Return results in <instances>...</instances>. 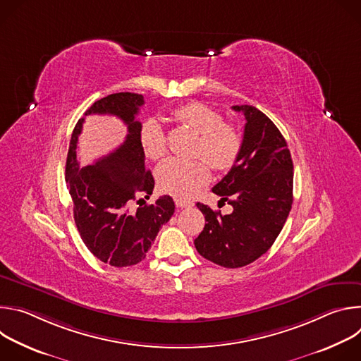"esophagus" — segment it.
I'll return each mask as SVG.
<instances>
[{"label": "esophagus", "instance_id": "34e87169", "mask_svg": "<svg viewBox=\"0 0 361 361\" xmlns=\"http://www.w3.org/2000/svg\"><path fill=\"white\" fill-rule=\"evenodd\" d=\"M174 201H176L177 207H180V209H187V207H191V205H192V202L185 201V200H180V198H176Z\"/></svg>", "mask_w": 361, "mask_h": 361}]
</instances>
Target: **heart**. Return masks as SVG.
<instances>
[{"label": "heart", "instance_id": "obj_1", "mask_svg": "<svg viewBox=\"0 0 361 361\" xmlns=\"http://www.w3.org/2000/svg\"><path fill=\"white\" fill-rule=\"evenodd\" d=\"M173 117L198 134L194 156L202 157L216 171L230 170L241 152L238 130L224 123L223 116L200 101H191L177 107ZM138 141L145 157L161 159L167 151V135L157 118L145 120L138 133ZM159 188L177 198H191L210 180L209 166L202 160L167 159L156 170Z\"/></svg>", "mask_w": 361, "mask_h": 361}]
</instances>
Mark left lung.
<instances>
[{"label": "left lung", "instance_id": "1", "mask_svg": "<svg viewBox=\"0 0 361 361\" xmlns=\"http://www.w3.org/2000/svg\"><path fill=\"white\" fill-rule=\"evenodd\" d=\"M245 117L241 152L213 192L233 205L223 216L197 202L205 217L197 251L221 267H244L273 245L293 204V160L276 124L252 106H234Z\"/></svg>", "mask_w": 361, "mask_h": 361}]
</instances>
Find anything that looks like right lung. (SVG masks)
<instances>
[{
  "label": "right lung",
  "mask_w": 361,
  "mask_h": 361,
  "mask_svg": "<svg viewBox=\"0 0 361 361\" xmlns=\"http://www.w3.org/2000/svg\"><path fill=\"white\" fill-rule=\"evenodd\" d=\"M142 104L141 94L117 92L95 101L85 111L84 116H116L127 126L126 141L109 156L80 167L77 148L84 118L75 124L68 148L66 181L74 202L75 226L87 248L113 267H128L144 260L176 209L170 195L154 204H140L135 211L130 207L133 202H145L144 198H149L154 190L138 141L141 123L135 117Z\"/></svg>",
  "instance_id": "1"
}]
</instances>
